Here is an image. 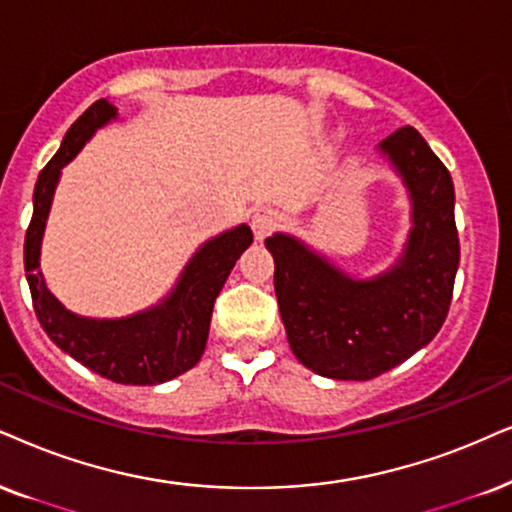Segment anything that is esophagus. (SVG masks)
<instances>
[{
    "mask_svg": "<svg viewBox=\"0 0 512 512\" xmlns=\"http://www.w3.org/2000/svg\"><path fill=\"white\" fill-rule=\"evenodd\" d=\"M278 226H281V215L276 210L257 208L255 215H252V231H255L257 241H264Z\"/></svg>",
    "mask_w": 512,
    "mask_h": 512,
    "instance_id": "obj_1",
    "label": "esophagus"
}]
</instances>
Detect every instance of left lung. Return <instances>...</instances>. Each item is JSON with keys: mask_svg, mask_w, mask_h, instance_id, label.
<instances>
[{"mask_svg": "<svg viewBox=\"0 0 512 512\" xmlns=\"http://www.w3.org/2000/svg\"><path fill=\"white\" fill-rule=\"evenodd\" d=\"M411 198L404 252L373 278H352L288 234L267 238L290 349L335 380H371L435 338L449 314L461 257L454 181L413 127L380 141Z\"/></svg>", "mask_w": 512, "mask_h": 512, "instance_id": "left-lung-1", "label": "left lung"}]
</instances>
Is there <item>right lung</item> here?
<instances>
[{"instance_id": "add662e5", "label": "right lung", "mask_w": 512, "mask_h": 512, "mask_svg": "<svg viewBox=\"0 0 512 512\" xmlns=\"http://www.w3.org/2000/svg\"><path fill=\"white\" fill-rule=\"evenodd\" d=\"M118 118V108L99 99L68 129L58 153L40 172L32 196V219L25 234V276L37 319L63 352L94 373L120 385H160L193 368L203 357L212 307L243 250L252 243L250 226L224 231L198 248L172 293L155 307L125 319H87L68 312L40 271V250L51 200L61 170L94 132Z\"/></svg>"}]
</instances>
